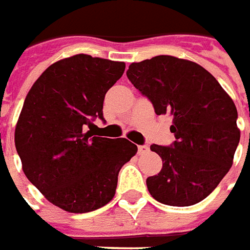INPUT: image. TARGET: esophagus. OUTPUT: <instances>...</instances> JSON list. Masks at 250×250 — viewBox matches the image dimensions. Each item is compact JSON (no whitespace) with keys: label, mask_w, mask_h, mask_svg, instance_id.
<instances>
[{"label":"esophagus","mask_w":250,"mask_h":250,"mask_svg":"<svg viewBox=\"0 0 250 250\" xmlns=\"http://www.w3.org/2000/svg\"><path fill=\"white\" fill-rule=\"evenodd\" d=\"M149 150V146L148 145H139V155H144Z\"/></svg>","instance_id":"esophagus-1"}]
</instances>
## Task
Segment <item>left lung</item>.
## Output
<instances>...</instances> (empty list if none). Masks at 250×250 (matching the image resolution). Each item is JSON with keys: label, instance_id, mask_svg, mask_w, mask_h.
<instances>
[{"label": "left lung", "instance_id": "1", "mask_svg": "<svg viewBox=\"0 0 250 250\" xmlns=\"http://www.w3.org/2000/svg\"><path fill=\"white\" fill-rule=\"evenodd\" d=\"M126 75L157 116L172 118L173 144L150 145L163 168L146 179L149 194L168 206L203 201L229 172L240 143L233 100L202 65L175 56L132 63Z\"/></svg>", "mask_w": 250, "mask_h": 250}]
</instances>
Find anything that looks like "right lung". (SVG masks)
Wrapping results in <instances>:
<instances>
[{
	"label": "right lung",
	"mask_w": 250,
	"mask_h": 250,
	"mask_svg": "<svg viewBox=\"0 0 250 250\" xmlns=\"http://www.w3.org/2000/svg\"><path fill=\"white\" fill-rule=\"evenodd\" d=\"M124 71V62L74 55L49 65L24 101L15 130L22 171L68 213L109 203L120 169L137 152L129 140L93 137L87 130L95 118L105 121V94Z\"/></svg>",
	"instance_id": "obj_1"
}]
</instances>
